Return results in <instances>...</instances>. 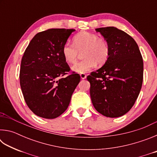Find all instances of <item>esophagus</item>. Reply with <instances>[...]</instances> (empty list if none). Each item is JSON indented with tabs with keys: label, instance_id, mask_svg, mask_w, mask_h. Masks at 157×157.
Masks as SVG:
<instances>
[{
	"label": "esophagus",
	"instance_id": "34e87169",
	"mask_svg": "<svg viewBox=\"0 0 157 157\" xmlns=\"http://www.w3.org/2000/svg\"><path fill=\"white\" fill-rule=\"evenodd\" d=\"M80 77L82 79H86V75L85 73H80Z\"/></svg>",
	"mask_w": 157,
	"mask_h": 157
}]
</instances>
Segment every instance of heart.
Masks as SVG:
<instances>
[{
  "mask_svg": "<svg viewBox=\"0 0 157 157\" xmlns=\"http://www.w3.org/2000/svg\"><path fill=\"white\" fill-rule=\"evenodd\" d=\"M73 44L66 42L62 48V55L66 62L71 64L78 60L79 52H82L84 59L77 63L72 69L77 73H84L95 67L97 63L103 65L110 55V46L104 38L98 34L81 32L75 34L73 39Z\"/></svg>",
  "mask_w": 157,
  "mask_h": 157,
  "instance_id": "heart-1",
  "label": "heart"
}]
</instances>
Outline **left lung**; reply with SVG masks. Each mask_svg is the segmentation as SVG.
I'll return each mask as SVG.
<instances>
[{
	"label": "left lung",
	"mask_w": 157,
	"mask_h": 157,
	"mask_svg": "<svg viewBox=\"0 0 157 157\" xmlns=\"http://www.w3.org/2000/svg\"><path fill=\"white\" fill-rule=\"evenodd\" d=\"M110 46V55L104 66L91 73L93 105L103 116L116 118L131 109L139 96L143 79V61L136 42L115 27L95 29Z\"/></svg>",
	"instance_id": "left-lung-1"
}]
</instances>
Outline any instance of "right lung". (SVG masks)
I'll use <instances>...</instances> for the list:
<instances>
[{"label":"right lung","mask_w":157,"mask_h":157,"mask_svg":"<svg viewBox=\"0 0 157 157\" xmlns=\"http://www.w3.org/2000/svg\"><path fill=\"white\" fill-rule=\"evenodd\" d=\"M74 29H48L37 33L21 59L20 85L30 109L39 117L53 119L68 108L80 81L62 55V48Z\"/></svg>","instance_id":"obj_1"}]
</instances>
